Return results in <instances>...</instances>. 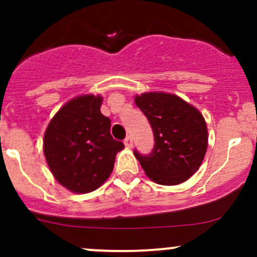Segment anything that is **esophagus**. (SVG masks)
I'll return each instance as SVG.
<instances>
[{
    "mask_svg": "<svg viewBox=\"0 0 257 257\" xmlns=\"http://www.w3.org/2000/svg\"><path fill=\"white\" fill-rule=\"evenodd\" d=\"M124 145H125L126 148L133 147V139H132V137L128 136L125 139H124Z\"/></svg>",
    "mask_w": 257,
    "mask_h": 257,
    "instance_id": "obj_1",
    "label": "esophagus"
}]
</instances>
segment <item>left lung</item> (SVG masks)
Returning <instances> with one entry per match:
<instances>
[{"label":"left lung","instance_id":"left-lung-1","mask_svg":"<svg viewBox=\"0 0 257 257\" xmlns=\"http://www.w3.org/2000/svg\"><path fill=\"white\" fill-rule=\"evenodd\" d=\"M136 104L154 133L152 153L134 150L145 174L160 185H178L199 169L208 148V128L203 114L169 93H143Z\"/></svg>","mask_w":257,"mask_h":257}]
</instances>
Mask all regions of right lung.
<instances>
[{"instance_id": "1", "label": "right lung", "mask_w": 257, "mask_h": 257, "mask_svg": "<svg viewBox=\"0 0 257 257\" xmlns=\"http://www.w3.org/2000/svg\"><path fill=\"white\" fill-rule=\"evenodd\" d=\"M100 95L69 100L49 121L43 153L52 174L73 193L99 188L113 172L116 153L124 148L110 136V119L100 113Z\"/></svg>"}]
</instances>
